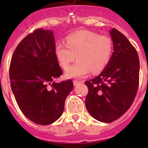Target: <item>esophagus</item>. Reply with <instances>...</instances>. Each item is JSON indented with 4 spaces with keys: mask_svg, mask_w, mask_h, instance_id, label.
I'll list each match as a JSON object with an SVG mask.
<instances>
[{
    "mask_svg": "<svg viewBox=\"0 0 148 148\" xmlns=\"http://www.w3.org/2000/svg\"><path fill=\"white\" fill-rule=\"evenodd\" d=\"M82 82L78 81V80H74V81H73V83H74V86H76V85L79 84H80V83H82Z\"/></svg>",
    "mask_w": 148,
    "mask_h": 148,
    "instance_id": "esophagus-1",
    "label": "esophagus"
}]
</instances>
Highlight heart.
<instances>
[{
  "mask_svg": "<svg viewBox=\"0 0 148 148\" xmlns=\"http://www.w3.org/2000/svg\"><path fill=\"white\" fill-rule=\"evenodd\" d=\"M112 41L107 36L92 31H82L71 34L66 43L59 41L54 47L59 65L66 69L71 62H77L66 71V77L81 78L91 72L102 71L109 63L112 53Z\"/></svg>",
  "mask_w": 148,
  "mask_h": 148,
  "instance_id": "1",
  "label": "heart"
}]
</instances>
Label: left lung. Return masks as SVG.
I'll list each match as a JSON object with an SVG mask.
<instances>
[{"label":"left lung","instance_id":"8db88e82","mask_svg":"<svg viewBox=\"0 0 148 148\" xmlns=\"http://www.w3.org/2000/svg\"><path fill=\"white\" fill-rule=\"evenodd\" d=\"M112 53L99 76L85 82L89 92L85 104L97 120L109 123L120 118L130 107L139 85L140 62L136 49L115 28L110 31Z\"/></svg>","mask_w":148,"mask_h":148}]
</instances>
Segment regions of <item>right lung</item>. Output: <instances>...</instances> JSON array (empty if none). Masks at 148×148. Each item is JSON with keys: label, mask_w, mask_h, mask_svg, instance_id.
Segmentation results:
<instances>
[{"label": "right lung", "mask_w": 148, "mask_h": 148, "mask_svg": "<svg viewBox=\"0 0 148 148\" xmlns=\"http://www.w3.org/2000/svg\"><path fill=\"white\" fill-rule=\"evenodd\" d=\"M54 47L53 31L38 28L19 43L10 61V86L16 102L38 125H50L62 116L74 87L71 79L53 82L63 74Z\"/></svg>", "instance_id": "right-lung-1"}]
</instances>
